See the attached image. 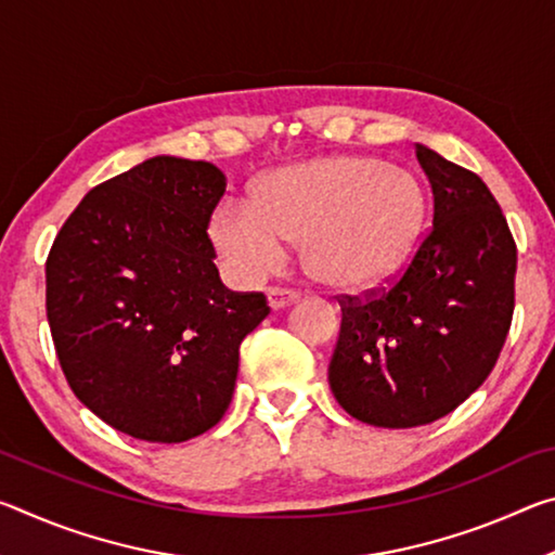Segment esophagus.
<instances>
[{"label": "esophagus", "instance_id": "obj_1", "mask_svg": "<svg viewBox=\"0 0 555 555\" xmlns=\"http://www.w3.org/2000/svg\"><path fill=\"white\" fill-rule=\"evenodd\" d=\"M298 298L296 291L291 288H267V300H269V308L271 311H281V308H286L288 304H294Z\"/></svg>", "mask_w": 555, "mask_h": 555}]
</instances>
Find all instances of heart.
<instances>
[{
  "mask_svg": "<svg viewBox=\"0 0 555 555\" xmlns=\"http://www.w3.org/2000/svg\"><path fill=\"white\" fill-rule=\"evenodd\" d=\"M428 198L416 176L382 158L331 154L257 178L249 201H222L210 242L232 274L257 281L300 240L315 281L340 291L391 284L416 251Z\"/></svg>",
  "mask_w": 555,
  "mask_h": 555,
  "instance_id": "b5f03b06",
  "label": "heart"
}]
</instances>
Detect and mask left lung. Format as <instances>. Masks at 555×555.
Returning <instances> with one entry per match:
<instances>
[{"label": "left lung", "mask_w": 555, "mask_h": 555, "mask_svg": "<svg viewBox=\"0 0 555 555\" xmlns=\"http://www.w3.org/2000/svg\"><path fill=\"white\" fill-rule=\"evenodd\" d=\"M434 228L384 294L343 300L327 382L362 424L413 428L457 409L492 372L514 313L516 244L482 178L416 144Z\"/></svg>", "instance_id": "obj_1"}]
</instances>
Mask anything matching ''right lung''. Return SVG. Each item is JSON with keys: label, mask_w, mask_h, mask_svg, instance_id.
I'll return each instance as SVG.
<instances>
[{"label": "right lung", "mask_w": 555, "mask_h": 555, "mask_svg": "<svg viewBox=\"0 0 555 555\" xmlns=\"http://www.w3.org/2000/svg\"><path fill=\"white\" fill-rule=\"evenodd\" d=\"M228 178L146 158L80 201L46 261V315L70 389L107 426L183 443L224 416L264 294L224 288L208 222Z\"/></svg>", "instance_id": "1"}]
</instances>
